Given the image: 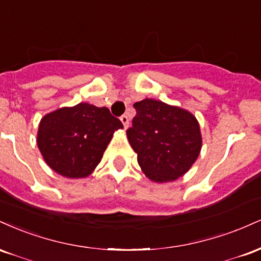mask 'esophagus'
Segmentation results:
<instances>
[{
    "label": "esophagus",
    "instance_id": "34e87169",
    "mask_svg": "<svg viewBox=\"0 0 261 261\" xmlns=\"http://www.w3.org/2000/svg\"><path fill=\"white\" fill-rule=\"evenodd\" d=\"M120 120L122 122V125H124V127L127 128V126H128V118H127V115H121L120 116Z\"/></svg>",
    "mask_w": 261,
    "mask_h": 261
}]
</instances>
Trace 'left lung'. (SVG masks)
<instances>
[{"instance_id":"1","label":"left lung","mask_w":261,"mask_h":261,"mask_svg":"<svg viewBox=\"0 0 261 261\" xmlns=\"http://www.w3.org/2000/svg\"><path fill=\"white\" fill-rule=\"evenodd\" d=\"M136 115L126 130L141 169L151 180L172 181L190 169L201 149L195 116L161 100L134 104Z\"/></svg>"}]
</instances>
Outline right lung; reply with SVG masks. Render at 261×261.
I'll return each instance as SVG.
<instances>
[{"label": "right lung", "instance_id": "right-lung-1", "mask_svg": "<svg viewBox=\"0 0 261 261\" xmlns=\"http://www.w3.org/2000/svg\"><path fill=\"white\" fill-rule=\"evenodd\" d=\"M121 121L106 107L80 103L41 119L38 147L50 168L67 178L88 176L99 164Z\"/></svg>", "mask_w": 261, "mask_h": 261}]
</instances>
